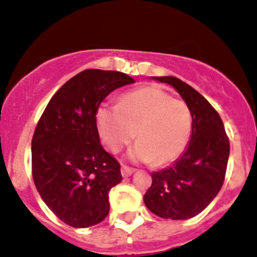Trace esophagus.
<instances>
[{
  "mask_svg": "<svg viewBox=\"0 0 257 257\" xmlns=\"http://www.w3.org/2000/svg\"><path fill=\"white\" fill-rule=\"evenodd\" d=\"M133 173H135V169L129 168V166H125V165H122L121 166V176L122 177L132 176Z\"/></svg>",
  "mask_w": 257,
  "mask_h": 257,
  "instance_id": "esophagus-1",
  "label": "esophagus"
}]
</instances>
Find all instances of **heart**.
Instances as JSON below:
<instances>
[{"instance_id": "b5f03b06", "label": "heart", "mask_w": 257, "mask_h": 257, "mask_svg": "<svg viewBox=\"0 0 257 257\" xmlns=\"http://www.w3.org/2000/svg\"><path fill=\"white\" fill-rule=\"evenodd\" d=\"M100 139L118 153L135 137L131 157L136 161L166 165L185 152L193 132V114L183 100L174 99L157 85L125 93L117 105H100L96 112Z\"/></svg>"}]
</instances>
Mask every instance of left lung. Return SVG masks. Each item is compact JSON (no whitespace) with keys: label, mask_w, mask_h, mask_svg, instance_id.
<instances>
[{"label":"left lung","mask_w":257,"mask_h":257,"mask_svg":"<svg viewBox=\"0 0 257 257\" xmlns=\"http://www.w3.org/2000/svg\"><path fill=\"white\" fill-rule=\"evenodd\" d=\"M173 85L193 114L186 150L172 166L152 173L145 206L160 218L185 220L203 211L222 189L230 156V141L222 118L201 93L181 79L157 76Z\"/></svg>","instance_id":"left-lung-1"}]
</instances>
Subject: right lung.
<instances>
[{
    "mask_svg": "<svg viewBox=\"0 0 257 257\" xmlns=\"http://www.w3.org/2000/svg\"><path fill=\"white\" fill-rule=\"evenodd\" d=\"M132 83L118 71H81L58 89L37 124L31 141L35 187L68 226H95L109 212L108 193L122 177L117 160L100 144L96 112L112 91Z\"/></svg>",
    "mask_w": 257,
    "mask_h": 257,
    "instance_id": "obj_1",
    "label": "right lung"
}]
</instances>
